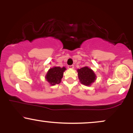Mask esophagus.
<instances>
[{
	"mask_svg": "<svg viewBox=\"0 0 133 133\" xmlns=\"http://www.w3.org/2000/svg\"><path fill=\"white\" fill-rule=\"evenodd\" d=\"M74 65H68V68H69V69H73L74 68Z\"/></svg>",
	"mask_w": 133,
	"mask_h": 133,
	"instance_id": "1",
	"label": "esophagus"
}]
</instances>
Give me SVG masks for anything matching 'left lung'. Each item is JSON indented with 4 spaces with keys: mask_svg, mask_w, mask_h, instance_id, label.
Instances as JSON below:
<instances>
[{
    "mask_svg": "<svg viewBox=\"0 0 133 133\" xmlns=\"http://www.w3.org/2000/svg\"><path fill=\"white\" fill-rule=\"evenodd\" d=\"M78 77L81 83L86 86H91L96 79V76L94 71L88 67H84L77 69Z\"/></svg>",
    "mask_w": 133,
    "mask_h": 133,
    "instance_id": "8db88e82",
    "label": "left lung"
}]
</instances>
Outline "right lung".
<instances>
[{
    "label": "right lung",
    "mask_w": 133,
    "mask_h": 133,
    "mask_svg": "<svg viewBox=\"0 0 133 133\" xmlns=\"http://www.w3.org/2000/svg\"><path fill=\"white\" fill-rule=\"evenodd\" d=\"M65 68L60 67H54L49 70L45 76V79L52 86L59 84L61 81V79L63 77V73L65 71Z\"/></svg>",
    "instance_id": "obj_1"
}]
</instances>
